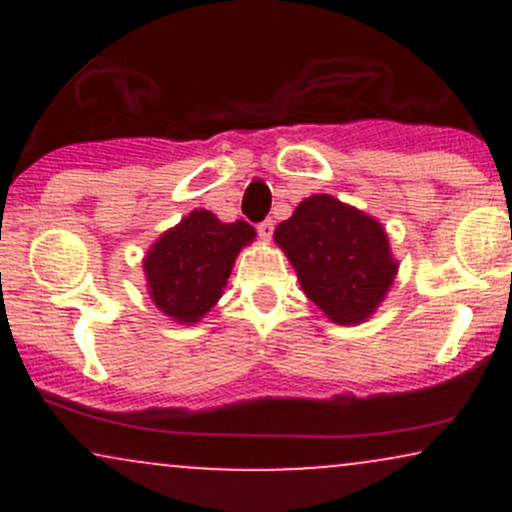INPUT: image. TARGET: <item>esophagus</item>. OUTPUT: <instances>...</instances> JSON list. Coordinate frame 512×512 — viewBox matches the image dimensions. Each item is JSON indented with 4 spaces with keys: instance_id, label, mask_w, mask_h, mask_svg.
Segmentation results:
<instances>
[{
    "instance_id": "1",
    "label": "esophagus",
    "mask_w": 512,
    "mask_h": 512,
    "mask_svg": "<svg viewBox=\"0 0 512 512\" xmlns=\"http://www.w3.org/2000/svg\"><path fill=\"white\" fill-rule=\"evenodd\" d=\"M257 233H260V238H262V240H269V238H272V233H274V221H272V219L262 221L260 226H257Z\"/></svg>"
}]
</instances>
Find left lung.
Here are the masks:
<instances>
[{
    "label": "left lung",
    "mask_w": 512,
    "mask_h": 512,
    "mask_svg": "<svg viewBox=\"0 0 512 512\" xmlns=\"http://www.w3.org/2000/svg\"><path fill=\"white\" fill-rule=\"evenodd\" d=\"M274 240L305 296L337 325L366 322L385 301L399 264L383 223L332 195L303 199Z\"/></svg>",
    "instance_id": "left-lung-1"
}]
</instances>
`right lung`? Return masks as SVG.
<instances>
[{"label":"right lung","instance_id":"obj_1","mask_svg":"<svg viewBox=\"0 0 512 512\" xmlns=\"http://www.w3.org/2000/svg\"><path fill=\"white\" fill-rule=\"evenodd\" d=\"M252 240L250 223H223L211 211L195 209L146 252L151 301L180 325H195L219 303L238 252Z\"/></svg>","mask_w":512,"mask_h":512}]
</instances>
